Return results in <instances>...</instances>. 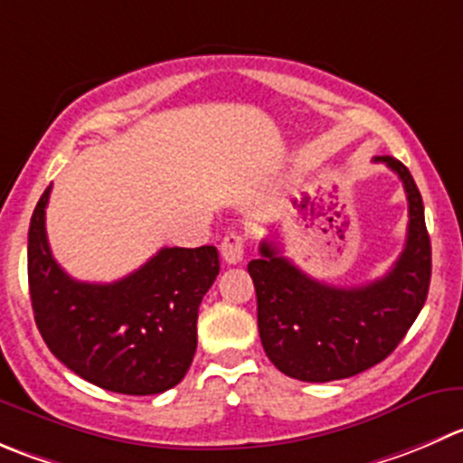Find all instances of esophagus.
I'll return each mask as SVG.
<instances>
[{"mask_svg": "<svg viewBox=\"0 0 463 463\" xmlns=\"http://www.w3.org/2000/svg\"><path fill=\"white\" fill-rule=\"evenodd\" d=\"M244 235L240 232H228L222 241V258L226 264H237L244 258Z\"/></svg>", "mask_w": 463, "mask_h": 463, "instance_id": "obj_1", "label": "esophagus"}]
</instances>
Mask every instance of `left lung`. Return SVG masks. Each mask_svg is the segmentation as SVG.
<instances>
[{
    "instance_id": "obj_1",
    "label": "left lung",
    "mask_w": 463,
    "mask_h": 463,
    "mask_svg": "<svg viewBox=\"0 0 463 463\" xmlns=\"http://www.w3.org/2000/svg\"><path fill=\"white\" fill-rule=\"evenodd\" d=\"M375 163L398 174L410 203L405 249L387 276L362 287L326 285L267 240L260 258L249 262L264 353L289 378L330 383L380 364L396 351L428 298L432 246L420 192L401 160L383 156Z\"/></svg>"
}]
</instances>
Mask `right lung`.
<instances>
[{
  "mask_svg": "<svg viewBox=\"0 0 463 463\" xmlns=\"http://www.w3.org/2000/svg\"><path fill=\"white\" fill-rule=\"evenodd\" d=\"M49 194L52 185L29 226L31 305L49 351L106 392L154 396L176 387L194 360L199 305L219 276L217 249H160L122 280H74L49 249Z\"/></svg>",
  "mask_w": 463,
  "mask_h": 463,
  "instance_id": "1",
  "label": "right lung"
}]
</instances>
